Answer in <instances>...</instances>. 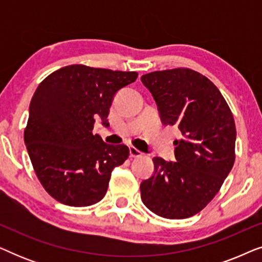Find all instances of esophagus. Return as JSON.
<instances>
[{
    "mask_svg": "<svg viewBox=\"0 0 262 262\" xmlns=\"http://www.w3.org/2000/svg\"><path fill=\"white\" fill-rule=\"evenodd\" d=\"M130 156L131 157H139V156H142V152L139 151L138 149H136L135 146H130Z\"/></svg>",
    "mask_w": 262,
    "mask_h": 262,
    "instance_id": "obj_1",
    "label": "esophagus"
}]
</instances>
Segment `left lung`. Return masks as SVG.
Listing matches in <instances>:
<instances>
[{"mask_svg":"<svg viewBox=\"0 0 262 262\" xmlns=\"http://www.w3.org/2000/svg\"><path fill=\"white\" fill-rule=\"evenodd\" d=\"M163 125H175V162L154 157V174L141 184L144 205L157 216L182 220L202 211L235 162L236 127L223 95L194 70L154 71L141 77Z\"/></svg>","mask_w":262,"mask_h":262,"instance_id":"1","label":"left lung"}]
</instances>
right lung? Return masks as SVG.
Masks as SVG:
<instances>
[{
  "mask_svg": "<svg viewBox=\"0 0 262 262\" xmlns=\"http://www.w3.org/2000/svg\"><path fill=\"white\" fill-rule=\"evenodd\" d=\"M137 76L74 64L38 85L24 138L35 174L52 198L82 207L105 196L111 173L125 162L128 148L107 144L93 128L98 118L108 126L114 95Z\"/></svg>",
  "mask_w": 262,
  "mask_h": 262,
  "instance_id": "right-lung-1",
  "label": "right lung"
}]
</instances>
